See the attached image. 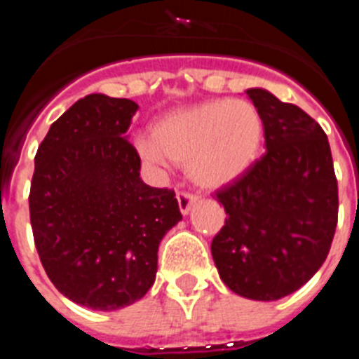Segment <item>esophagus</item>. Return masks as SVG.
Masks as SVG:
<instances>
[{"mask_svg": "<svg viewBox=\"0 0 359 359\" xmlns=\"http://www.w3.org/2000/svg\"><path fill=\"white\" fill-rule=\"evenodd\" d=\"M196 201H198V196L189 194V192H180L177 194V205H180V212L183 215H189L190 208L194 207Z\"/></svg>", "mask_w": 359, "mask_h": 359, "instance_id": "esophagus-1", "label": "esophagus"}]
</instances>
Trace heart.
<instances>
[{
  "label": "heart",
  "mask_w": 359,
  "mask_h": 359,
  "mask_svg": "<svg viewBox=\"0 0 359 359\" xmlns=\"http://www.w3.org/2000/svg\"><path fill=\"white\" fill-rule=\"evenodd\" d=\"M262 138L264 122L253 104L219 98L170 111L135 145L144 160L185 163L196 185L221 189L252 169Z\"/></svg>",
  "instance_id": "obj_1"
}]
</instances>
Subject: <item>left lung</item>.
Returning <instances> with one entry per match:
<instances>
[{
    "label": "left lung",
    "mask_w": 359,
    "mask_h": 359,
    "mask_svg": "<svg viewBox=\"0 0 359 359\" xmlns=\"http://www.w3.org/2000/svg\"><path fill=\"white\" fill-rule=\"evenodd\" d=\"M246 95L264 122L266 152L215 194L226 219L210 250L233 293L271 302L300 290L327 259L338 183L318 122L262 88Z\"/></svg>",
    "instance_id": "obj_1"
}]
</instances>
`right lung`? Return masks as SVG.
Returning a JSON list of instances; mask_svg holds the SVG:
<instances>
[{
  "label": "right lung",
  "instance_id": "right-lung-1",
  "mask_svg": "<svg viewBox=\"0 0 359 359\" xmlns=\"http://www.w3.org/2000/svg\"><path fill=\"white\" fill-rule=\"evenodd\" d=\"M136 102L86 95L50 126L36 154L30 223L53 286L79 306L115 311L154 284L158 246L182 221L172 190L142 182L126 135Z\"/></svg>",
  "mask_w": 359,
  "mask_h": 359
}]
</instances>
